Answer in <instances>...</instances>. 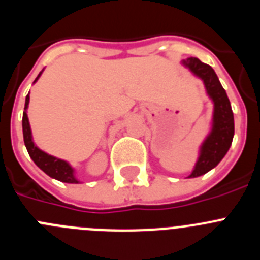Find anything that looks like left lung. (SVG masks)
Wrapping results in <instances>:
<instances>
[{
    "mask_svg": "<svg viewBox=\"0 0 260 260\" xmlns=\"http://www.w3.org/2000/svg\"><path fill=\"white\" fill-rule=\"evenodd\" d=\"M182 63L192 74L203 80L208 96L213 102L212 130L202 144L198 161L195 164L192 173L189 176V178H194L213 169L226 155L233 141L234 118L231 102L215 70L195 57L183 59Z\"/></svg>",
    "mask_w": 260,
    "mask_h": 260,
    "instance_id": "1",
    "label": "left lung"
}]
</instances>
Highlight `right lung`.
I'll list each match as a JSON object with an SVG mask.
<instances>
[{"label":"right lung","mask_w":260,"mask_h":260,"mask_svg":"<svg viewBox=\"0 0 260 260\" xmlns=\"http://www.w3.org/2000/svg\"><path fill=\"white\" fill-rule=\"evenodd\" d=\"M41 73L38 75L36 80L40 78ZM34 82V83H35ZM29 103V93L26 96V104H24V112H23V119H22V127H23V139H24V144H26V148L28 151L29 157L34 160L36 165L40 168L41 171L47 173L48 176L54 178V180H58L61 182L66 183H79V181L75 178L74 176V169L69 165V162H66L65 160H61V158H57L52 155H48L47 152L41 151L40 148L35 146L34 141H32V134H31V127H29L28 117H27V108H28Z\"/></svg>","instance_id":"add662e5"}]
</instances>
